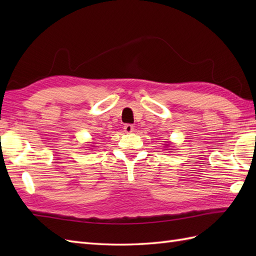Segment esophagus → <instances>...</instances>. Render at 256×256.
Here are the masks:
<instances>
[{
	"mask_svg": "<svg viewBox=\"0 0 256 256\" xmlns=\"http://www.w3.org/2000/svg\"><path fill=\"white\" fill-rule=\"evenodd\" d=\"M133 130H134V126L132 124H125L124 125V132L125 133H132L133 132Z\"/></svg>",
	"mask_w": 256,
	"mask_h": 256,
	"instance_id": "esophagus-1",
	"label": "esophagus"
}]
</instances>
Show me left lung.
Wrapping results in <instances>:
<instances>
[{
	"label": "left lung",
	"mask_w": 256,
	"mask_h": 256,
	"mask_svg": "<svg viewBox=\"0 0 256 256\" xmlns=\"http://www.w3.org/2000/svg\"><path fill=\"white\" fill-rule=\"evenodd\" d=\"M167 146H168V145H167Z\"/></svg>",
	"instance_id": "8db88e82"
}]
</instances>
